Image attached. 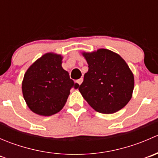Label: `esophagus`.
I'll return each mask as SVG.
<instances>
[{
    "instance_id": "obj_1",
    "label": "esophagus",
    "mask_w": 158,
    "mask_h": 158,
    "mask_svg": "<svg viewBox=\"0 0 158 158\" xmlns=\"http://www.w3.org/2000/svg\"><path fill=\"white\" fill-rule=\"evenodd\" d=\"M82 81H83V79H82V78H80V79H78V80L76 81V82H77V83L79 84V85H81V83H82Z\"/></svg>"
}]
</instances>
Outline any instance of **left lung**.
<instances>
[{"instance_id": "obj_1", "label": "left lung", "mask_w": 158, "mask_h": 158, "mask_svg": "<svg viewBox=\"0 0 158 158\" xmlns=\"http://www.w3.org/2000/svg\"><path fill=\"white\" fill-rule=\"evenodd\" d=\"M82 55L89 70L79 90L89 106L102 114H112L125 107L131 98L135 85L126 62L106 49Z\"/></svg>"}]
</instances>
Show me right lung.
I'll return each mask as SVG.
<instances>
[{
  "label": "right lung",
  "mask_w": 158,
  "mask_h": 158,
  "mask_svg": "<svg viewBox=\"0 0 158 158\" xmlns=\"http://www.w3.org/2000/svg\"><path fill=\"white\" fill-rule=\"evenodd\" d=\"M61 55L48 52L35 61L24 74L22 92L27 105L33 112L50 116L66 104L73 87L78 88L62 67Z\"/></svg>",
  "instance_id": "1"
}]
</instances>
